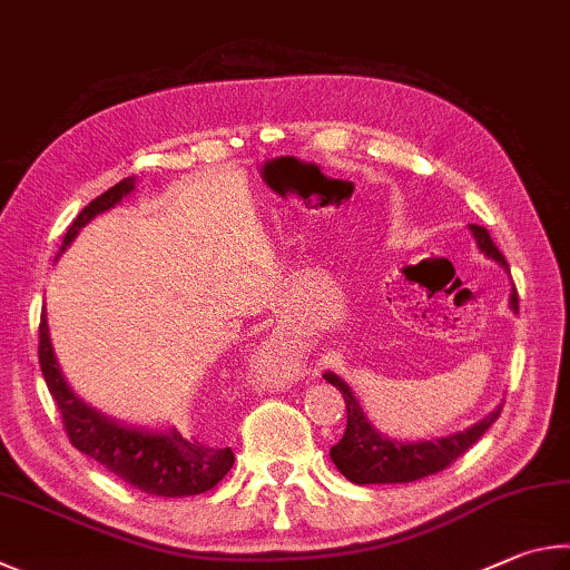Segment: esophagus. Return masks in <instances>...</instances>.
I'll use <instances>...</instances> for the list:
<instances>
[{
    "mask_svg": "<svg viewBox=\"0 0 570 570\" xmlns=\"http://www.w3.org/2000/svg\"><path fill=\"white\" fill-rule=\"evenodd\" d=\"M259 363L269 365L279 375H283V373L291 375V373L297 371V367H301V357L287 351V347H283V345H265L263 347V361H259Z\"/></svg>",
    "mask_w": 570,
    "mask_h": 570,
    "instance_id": "34e87169",
    "label": "esophagus"
}]
</instances>
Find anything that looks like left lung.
<instances>
[{
  "label": "left lung",
  "mask_w": 570,
  "mask_h": 570,
  "mask_svg": "<svg viewBox=\"0 0 570 570\" xmlns=\"http://www.w3.org/2000/svg\"><path fill=\"white\" fill-rule=\"evenodd\" d=\"M471 233L475 237L478 247H481L488 257L495 259L498 265H503L508 269L505 257L501 249L493 245L488 229L481 225H471ZM508 273H511V269H508ZM511 311L518 313L515 285L511 291ZM323 377L343 393L345 411H347L345 435L341 438V443L331 448V458L337 465V471H341L347 481L357 485L413 483V481H421L425 475L445 471L455 458H461L468 448H473L478 441H481V435L498 421V415L503 411V405H498V411L485 415L481 423H475L463 433L435 438V441L397 443V441H387V438H383L371 423H367L361 403H357L351 385H347L343 377H337L335 373H325Z\"/></svg>",
  "instance_id": "1"
}]
</instances>
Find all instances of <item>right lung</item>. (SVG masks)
Masks as SVG:
<instances>
[{"label":"right lung","instance_id":"right-lung-1","mask_svg":"<svg viewBox=\"0 0 570 570\" xmlns=\"http://www.w3.org/2000/svg\"><path fill=\"white\" fill-rule=\"evenodd\" d=\"M135 189V177H125L122 183L109 187L107 193L95 197L82 213L75 217L62 239L59 253H65L69 243L77 237L89 219L115 207L119 199ZM39 367H42L45 383L52 393L57 411L62 413L65 431L79 453H85L115 473L119 481L139 488L149 495L163 498H187L207 493L227 475L235 463L229 448H217L197 441H187L177 431H145V428H129L112 421V417L95 411L92 405L72 393L67 385L57 357L49 343L47 315L39 321Z\"/></svg>","mask_w":570,"mask_h":570}]
</instances>
